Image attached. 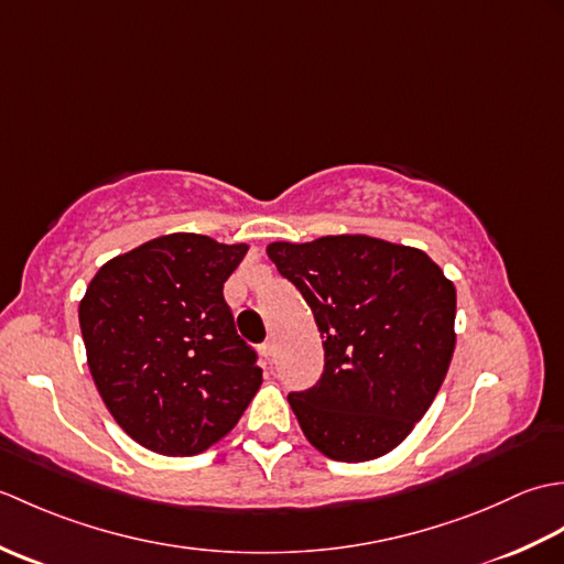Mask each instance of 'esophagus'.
<instances>
[{
  "label": "esophagus",
  "instance_id": "1",
  "mask_svg": "<svg viewBox=\"0 0 564 564\" xmlns=\"http://www.w3.org/2000/svg\"><path fill=\"white\" fill-rule=\"evenodd\" d=\"M261 351H263V356L269 358V361H273V356H275V344L269 339V341H263L261 344Z\"/></svg>",
  "mask_w": 564,
  "mask_h": 564
}]
</instances>
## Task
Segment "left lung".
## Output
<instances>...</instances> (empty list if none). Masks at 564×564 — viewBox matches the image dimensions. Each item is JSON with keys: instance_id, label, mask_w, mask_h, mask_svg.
<instances>
[{"instance_id": "obj_1", "label": "left lung", "mask_w": 564, "mask_h": 564, "mask_svg": "<svg viewBox=\"0 0 564 564\" xmlns=\"http://www.w3.org/2000/svg\"><path fill=\"white\" fill-rule=\"evenodd\" d=\"M317 322L325 370L289 402L327 458H380L410 436L448 373L455 289L424 251L366 235L269 245Z\"/></svg>"}]
</instances>
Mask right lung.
Returning a JSON list of instances; mask_svg holds the SVG:
<instances>
[{
  "instance_id": "right-lung-1",
  "label": "right lung",
  "mask_w": 564,
  "mask_h": 564,
  "mask_svg": "<svg viewBox=\"0 0 564 564\" xmlns=\"http://www.w3.org/2000/svg\"><path fill=\"white\" fill-rule=\"evenodd\" d=\"M247 245L174 232L104 263L79 303L101 400L130 438L196 455L232 431L261 386L223 285Z\"/></svg>"
}]
</instances>
